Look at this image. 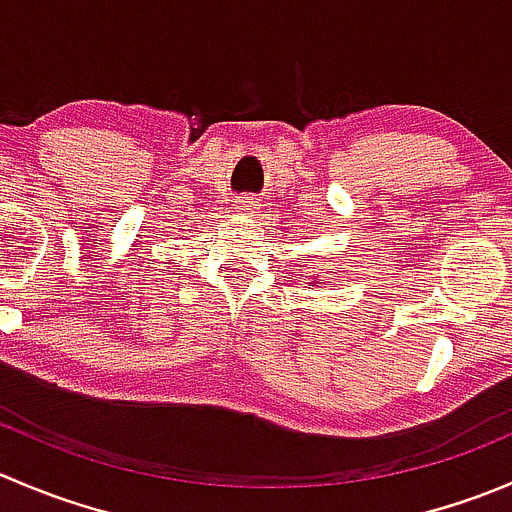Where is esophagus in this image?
Returning <instances> with one entry per match:
<instances>
[{"instance_id":"esophagus-1","label":"esophagus","mask_w":512,"mask_h":512,"mask_svg":"<svg viewBox=\"0 0 512 512\" xmlns=\"http://www.w3.org/2000/svg\"><path fill=\"white\" fill-rule=\"evenodd\" d=\"M237 208H240L242 213H255V210H257V200H255V198H250V195H247V198H240V200H237Z\"/></svg>"}]
</instances>
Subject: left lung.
Masks as SVG:
<instances>
[{"mask_svg":"<svg viewBox=\"0 0 512 512\" xmlns=\"http://www.w3.org/2000/svg\"><path fill=\"white\" fill-rule=\"evenodd\" d=\"M309 287H314V282H309Z\"/></svg>","mask_w":512,"mask_h":512,"instance_id":"obj_1","label":"left lung"}]
</instances>
